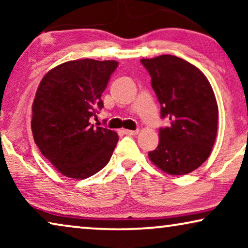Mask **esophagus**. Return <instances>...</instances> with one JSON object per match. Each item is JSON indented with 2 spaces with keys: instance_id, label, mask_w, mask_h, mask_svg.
I'll return each mask as SVG.
<instances>
[{
  "instance_id": "esophagus-1",
  "label": "esophagus",
  "mask_w": 248,
  "mask_h": 248,
  "mask_svg": "<svg viewBox=\"0 0 248 248\" xmlns=\"http://www.w3.org/2000/svg\"><path fill=\"white\" fill-rule=\"evenodd\" d=\"M123 133L126 135H137L139 133V130L135 131H131V130H123Z\"/></svg>"
}]
</instances>
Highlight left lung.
Segmentation results:
<instances>
[{"mask_svg": "<svg viewBox=\"0 0 248 248\" xmlns=\"http://www.w3.org/2000/svg\"><path fill=\"white\" fill-rule=\"evenodd\" d=\"M160 104L159 144L149 159L170 175L199 168L211 154L218 127V104L204 74L187 61L172 55L142 59Z\"/></svg>", "mask_w": 248, "mask_h": 248, "instance_id": "1", "label": "left lung"}]
</instances>
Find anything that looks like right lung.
Masks as SVG:
<instances>
[{"mask_svg":"<svg viewBox=\"0 0 248 248\" xmlns=\"http://www.w3.org/2000/svg\"><path fill=\"white\" fill-rule=\"evenodd\" d=\"M117 66L116 61H70L40 81L32 104L33 140L66 177L88 178L110 160L118 135L90 118L104 107L101 93Z\"/></svg>","mask_w":248,"mask_h":248,"instance_id":"obj_1","label":"right lung"}]
</instances>
